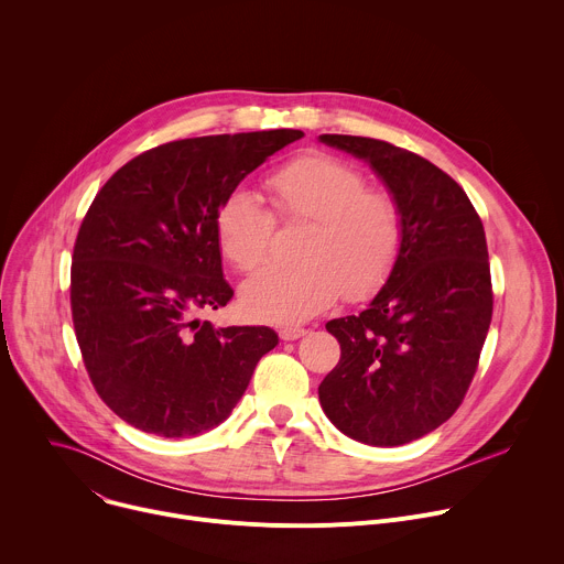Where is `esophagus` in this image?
<instances>
[{
  "label": "esophagus",
  "mask_w": 564,
  "mask_h": 564,
  "mask_svg": "<svg viewBox=\"0 0 564 564\" xmlns=\"http://www.w3.org/2000/svg\"><path fill=\"white\" fill-rule=\"evenodd\" d=\"M305 333H307V330H303V328H292V326H290V328H281V330H279V337H281L283 341H294V339H301Z\"/></svg>",
  "instance_id": "esophagus-1"
}]
</instances>
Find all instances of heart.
Instances as JSON below:
<instances>
[{
    "label": "heart",
    "instance_id": "b5f03b06",
    "mask_svg": "<svg viewBox=\"0 0 564 564\" xmlns=\"http://www.w3.org/2000/svg\"><path fill=\"white\" fill-rule=\"evenodd\" d=\"M285 223H305L301 265H268L240 288L246 312L272 324H301L330 307L344 292L366 299L394 270L406 238L404 209L386 187L330 153H305L281 165L265 183ZM220 254L240 272L259 268L270 252L274 216L248 189L223 196L216 218Z\"/></svg>",
    "mask_w": 564,
    "mask_h": 564
}]
</instances>
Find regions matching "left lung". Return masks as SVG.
Segmentation results:
<instances>
[{"label":"left lung","mask_w":564,"mask_h":564,"mask_svg":"<svg viewBox=\"0 0 564 564\" xmlns=\"http://www.w3.org/2000/svg\"><path fill=\"white\" fill-rule=\"evenodd\" d=\"M318 140L366 160L406 223L399 261L375 299L326 324L341 359L318 401L344 435L401 446L442 426L477 370L494 314L485 227L464 189L426 158L361 135Z\"/></svg>","instance_id":"8db88e82"}]
</instances>
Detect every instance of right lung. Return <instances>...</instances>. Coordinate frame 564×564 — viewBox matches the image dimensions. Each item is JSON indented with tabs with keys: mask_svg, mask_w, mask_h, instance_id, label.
Returning a JSON list of instances; mask_svg holds the SVG:
<instances>
[{
	"mask_svg": "<svg viewBox=\"0 0 564 564\" xmlns=\"http://www.w3.org/2000/svg\"><path fill=\"white\" fill-rule=\"evenodd\" d=\"M299 129L223 133L153 147L94 198L70 263V310L87 372L127 424L194 437L243 397L279 337L268 326L214 328L200 310L227 305L214 218Z\"/></svg>",
	"mask_w": 564,
	"mask_h": 564,
	"instance_id": "add662e5",
	"label": "right lung"
}]
</instances>
